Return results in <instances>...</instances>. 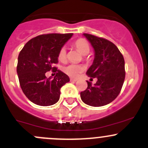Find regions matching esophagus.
Returning <instances> with one entry per match:
<instances>
[{"label": "esophagus", "instance_id": "obj_1", "mask_svg": "<svg viewBox=\"0 0 148 148\" xmlns=\"http://www.w3.org/2000/svg\"><path fill=\"white\" fill-rule=\"evenodd\" d=\"M70 81H71V82H77V79L70 78Z\"/></svg>", "mask_w": 148, "mask_h": 148}]
</instances>
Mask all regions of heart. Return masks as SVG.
Returning a JSON list of instances; mask_svg holds the SVG:
<instances>
[{
  "label": "heart",
  "mask_w": 148,
  "mask_h": 148,
  "mask_svg": "<svg viewBox=\"0 0 148 148\" xmlns=\"http://www.w3.org/2000/svg\"><path fill=\"white\" fill-rule=\"evenodd\" d=\"M74 46L82 55L84 56V58H86L85 56L87 55L90 51V47L88 42L84 39H79L74 42ZM66 47H62L58 51V60L64 62L66 59ZM84 66L82 64H69L62 68L63 72L72 78L78 77L79 74L84 71Z\"/></svg>",
  "instance_id": "b5f03b06"
}]
</instances>
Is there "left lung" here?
Segmentation results:
<instances>
[{
	"instance_id": "8db88e82",
	"label": "left lung",
	"mask_w": 148,
	"mask_h": 148,
	"mask_svg": "<svg viewBox=\"0 0 148 148\" xmlns=\"http://www.w3.org/2000/svg\"><path fill=\"white\" fill-rule=\"evenodd\" d=\"M83 34L95 51L94 61L87 74L97 81L94 85L87 81V88L80 92L81 99L90 106H106L116 98L122 88L125 79L124 57L110 41L87 33Z\"/></svg>"
}]
</instances>
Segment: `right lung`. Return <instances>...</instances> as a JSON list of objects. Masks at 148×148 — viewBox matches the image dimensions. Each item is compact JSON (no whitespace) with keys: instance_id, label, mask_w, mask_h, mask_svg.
I'll list each match as a JSON object with an SVG mask.
<instances>
[{"instance_id":"1","label":"right lung","mask_w":148,"mask_h":148,"mask_svg":"<svg viewBox=\"0 0 148 148\" xmlns=\"http://www.w3.org/2000/svg\"><path fill=\"white\" fill-rule=\"evenodd\" d=\"M68 34H45L37 36L25 44L19 53L17 74L23 92L34 104L42 106L58 101L61 87L69 82V77L56 67L58 51L71 38ZM56 72L53 79L47 78L45 73Z\"/></svg>"}]
</instances>
